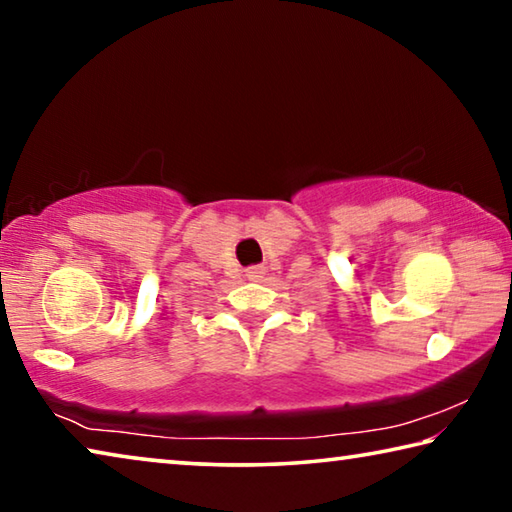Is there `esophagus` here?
I'll return each mask as SVG.
<instances>
[{
	"label": "esophagus",
	"instance_id": "esophagus-1",
	"mask_svg": "<svg viewBox=\"0 0 512 512\" xmlns=\"http://www.w3.org/2000/svg\"><path fill=\"white\" fill-rule=\"evenodd\" d=\"M264 275H266V268L264 266H250V268H246V277H248V280H253V282H259Z\"/></svg>",
	"mask_w": 512,
	"mask_h": 512
}]
</instances>
